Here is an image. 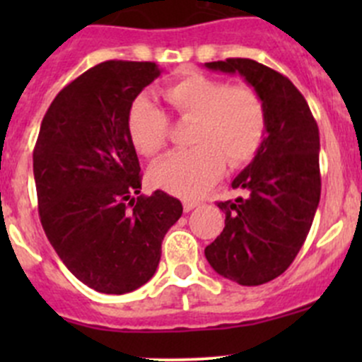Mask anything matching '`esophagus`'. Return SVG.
<instances>
[{
    "mask_svg": "<svg viewBox=\"0 0 362 362\" xmlns=\"http://www.w3.org/2000/svg\"><path fill=\"white\" fill-rule=\"evenodd\" d=\"M199 202H192V199H185L184 202V211H191L198 206Z\"/></svg>",
    "mask_w": 362,
    "mask_h": 362,
    "instance_id": "esophagus-1",
    "label": "esophagus"
}]
</instances>
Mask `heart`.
I'll return each mask as SVG.
<instances>
[{
    "instance_id": "obj_1",
    "label": "heart",
    "mask_w": 362,
    "mask_h": 362,
    "mask_svg": "<svg viewBox=\"0 0 362 362\" xmlns=\"http://www.w3.org/2000/svg\"><path fill=\"white\" fill-rule=\"evenodd\" d=\"M178 119L192 120L194 147L160 160L151 171L152 184L182 198L206 191L224 170L249 160L266 136V105L250 86H229L203 73H189L160 90ZM127 134L140 154L158 156L168 141L170 120L148 98L140 96L127 112Z\"/></svg>"
}]
</instances>
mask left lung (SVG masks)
<instances>
[{
    "label": "left lung",
    "instance_id": "left-lung-1",
    "mask_svg": "<svg viewBox=\"0 0 362 362\" xmlns=\"http://www.w3.org/2000/svg\"><path fill=\"white\" fill-rule=\"evenodd\" d=\"M204 66L240 73L266 105L264 140L231 184L243 196L217 203L226 226L204 249L218 275L240 286H261L289 268L312 228L320 199L319 127L282 73L243 57Z\"/></svg>",
    "mask_w": 362,
    "mask_h": 362
}]
</instances>
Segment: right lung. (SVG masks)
<instances>
[{
	"label": "right lung",
	"instance_id": "right-lung-1",
	"mask_svg": "<svg viewBox=\"0 0 362 362\" xmlns=\"http://www.w3.org/2000/svg\"><path fill=\"white\" fill-rule=\"evenodd\" d=\"M156 63L105 61L59 90L33 151L38 214L61 261L105 294L147 284L182 203L140 194L141 173L127 134L134 98L158 78Z\"/></svg>",
	"mask_w": 362,
	"mask_h": 362
}]
</instances>
